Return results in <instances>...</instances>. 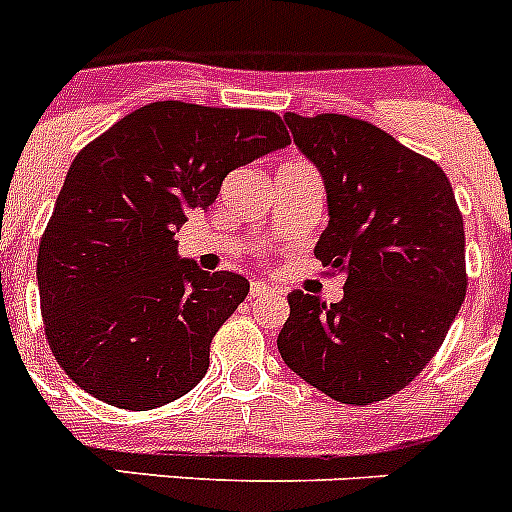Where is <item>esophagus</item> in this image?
Listing matches in <instances>:
<instances>
[{
	"instance_id": "34e87169",
	"label": "esophagus",
	"mask_w": 512,
	"mask_h": 512,
	"mask_svg": "<svg viewBox=\"0 0 512 512\" xmlns=\"http://www.w3.org/2000/svg\"><path fill=\"white\" fill-rule=\"evenodd\" d=\"M269 295H277V289L269 287V284H264V282L251 284V300H259V297H269Z\"/></svg>"
}]
</instances>
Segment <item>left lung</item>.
Returning <instances> with one entry per match:
<instances>
[{
    "mask_svg": "<svg viewBox=\"0 0 512 512\" xmlns=\"http://www.w3.org/2000/svg\"><path fill=\"white\" fill-rule=\"evenodd\" d=\"M284 122L328 197L315 256L346 284L333 305L289 292L279 354L323 395L369 405L408 387L449 333L467 295L464 220L441 166L372 122Z\"/></svg>",
    "mask_w": 512,
    "mask_h": 512,
    "instance_id": "left-lung-1",
    "label": "left lung"
}]
</instances>
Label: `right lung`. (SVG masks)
Here are the masks:
<instances>
[{"label":"right lung","instance_id":"add662e5","mask_svg":"<svg viewBox=\"0 0 512 512\" xmlns=\"http://www.w3.org/2000/svg\"><path fill=\"white\" fill-rule=\"evenodd\" d=\"M284 146L274 112L153 102L74 158L40 238L38 289L53 356L81 390L151 410L205 377L212 336L251 284L182 259L174 235L230 171Z\"/></svg>","mask_w":512,"mask_h":512}]
</instances>
